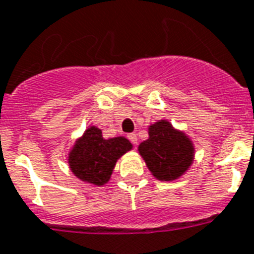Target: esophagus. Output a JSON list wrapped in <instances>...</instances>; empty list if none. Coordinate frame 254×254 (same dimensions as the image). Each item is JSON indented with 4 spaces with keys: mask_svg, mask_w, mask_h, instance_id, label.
Instances as JSON below:
<instances>
[{
    "mask_svg": "<svg viewBox=\"0 0 254 254\" xmlns=\"http://www.w3.org/2000/svg\"><path fill=\"white\" fill-rule=\"evenodd\" d=\"M127 138H129V141H130L134 146H135V145H137V143H138V137H137V134H134V133L127 134Z\"/></svg>",
    "mask_w": 254,
    "mask_h": 254,
    "instance_id": "esophagus-1",
    "label": "esophagus"
}]
</instances>
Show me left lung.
I'll list each match as a JSON object with an SVG mask.
<instances>
[{"mask_svg":"<svg viewBox=\"0 0 254 254\" xmlns=\"http://www.w3.org/2000/svg\"><path fill=\"white\" fill-rule=\"evenodd\" d=\"M138 151L151 174L162 181L176 180L185 174L194 158V147L187 134L160 120L148 127V139Z\"/></svg>","mask_w":254,"mask_h":254,"instance_id":"obj_1","label":"left lung"}]
</instances>
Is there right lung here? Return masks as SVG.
<instances>
[{
	"label": "right lung",
	"mask_w": 254,
	"mask_h": 254,
	"mask_svg": "<svg viewBox=\"0 0 254 254\" xmlns=\"http://www.w3.org/2000/svg\"><path fill=\"white\" fill-rule=\"evenodd\" d=\"M131 147L127 138L104 139L99 127H90L69 152L70 170L79 180L102 187L111 179L117 159Z\"/></svg>",
	"instance_id": "add662e5"
}]
</instances>
